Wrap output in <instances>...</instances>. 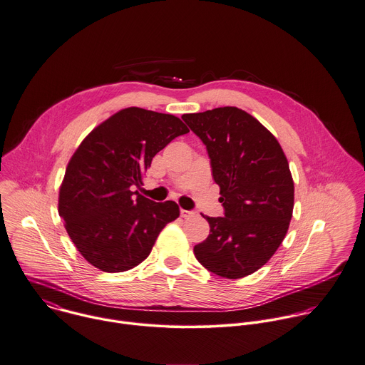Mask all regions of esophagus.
I'll return each instance as SVG.
<instances>
[{"label":"esophagus","mask_w":365,"mask_h":365,"mask_svg":"<svg viewBox=\"0 0 365 365\" xmlns=\"http://www.w3.org/2000/svg\"><path fill=\"white\" fill-rule=\"evenodd\" d=\"M180 216L183 219H189V217H193L195 216V212H190V210H185V209H180Z\"/></svg>","instance_id":"obj_1"}]
</instances>
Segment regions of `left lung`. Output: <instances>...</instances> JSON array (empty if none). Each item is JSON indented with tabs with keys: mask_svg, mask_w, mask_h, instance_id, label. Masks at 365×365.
Masks as SVG:
<instances>
[{
	"mask_svg": "<svg viewBox=\"0 0 365 365\" xmlns=\"http://www.w3.org/2000/svg\"><path fill=\"white\" fill-rule=\"evenodd\" d=\"M182 119L206 145L226 215H202L210 235L195 246V256L220 277H246L272 259L287 235L294 207L289 160L274 135L236 106Z\"/></svg>",
	"mask_w": 365,
	"mask_h": 365,
	"instance_id": "8db88e82",
	"label": "left lung"
}]
</instances>
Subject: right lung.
Returning <instances> with one entry per match:
<instances>
[{
    "instance_id": "add662e5",
    "label": "right lung",
    "mask_w": 365,
    "mask_h": 365,
    "mask_svg": "<svg viewBox=\"0 0 365 365\" xmlns=\"http://www.w3.org/2000/svg\"><path fill=\"white\" fill-rule=\"evenodd\" d=\"M187 132L175 115L130 106L93 128L76 148L59 186L58 213L89 264L105 273L136 267L179 217L175 202L156 203L132 189L143 185L153 156Z\"/></svg>"
}]
</instances>
